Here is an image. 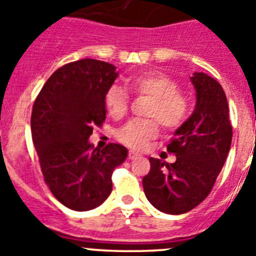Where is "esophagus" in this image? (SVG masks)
Returning a JSON list of instances; mask_svg holds the SVG:
<instances>
[{"mask_svg": "<svg viewBox=\"0 0 256 256\" xmlns=\"http://www.w3.org/2000/svg\"><path fill=\"white\" fill-rule=\"evenodd\" d=\"M140 154L138 152H136V151H130V152H128V158H130V160H133V159H137V158H140Z\"/></svg>", "mask_w": 256, "mask_h": 256, "instance_id": "1", "label": "esophagus"}]
</instances>
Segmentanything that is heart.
I'll use <instances>...</instances> for the list:
<instances>
[{
    "label": "heart",
    "instance_id": "1",
    "mask_svg": "<svg viewBox=\"0 0 256 256\" xmlns=\"http://www.w3.org/2000/svg\"><path fill=\"white\" fill-rule=\"evenodd\" d=\"M128 86L140 96L151 97L148 108V118H155L168 130L178 128L188 115V98L178 90V83L159 72L142 73L128 79ZM130 96L120 86L112 84L105 94V108L114 119L123 116L128 110ZM159 133L158 122L154 119H134L119 130L118 140L130 148L140 150Z\"/></svg>",
    "mask_w": 256,
    "mask_h": 256
}]
</instances>
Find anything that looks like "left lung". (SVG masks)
<instances>
[{
    "mask_svg": "<svg viewBox=\"0 0 256 256\" xmlns=\"http://www.w3.org/2000/svg\"><path fill=\"white\" fill-rule=\"evenodd\" d=\"M196 106L166 146L173 164L150 158L142 180L151 205L166 214H184L206 198L224 165L232 142L230 108L222 86L205 73H194Z\"/></svg>",
    "mask_w": 256,
    "mask_h": 256,
    "instance_id": "left-lung-1",
    "label": "left lung"
}]
</instances>
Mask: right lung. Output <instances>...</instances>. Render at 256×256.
<instances>
[{"label": "right lung", "instance_id": "add662e5", "mask_svg": "<svg viewBox=\"0 0 256 256\" xmlns=\"http://www.w3.org/2000/svg\"><path fill=\"white\" fill-rule=\"evenodd\" d=\"M116 76V68L105 61H74L50 76L33 105L32 138L44 182L76 212L102 204L112 194V172L128 156L122 144L100 150L88 141L105 120V94Z\"/></svg>", "mask_w": 256, "mask_h": 256}]
</instances>
